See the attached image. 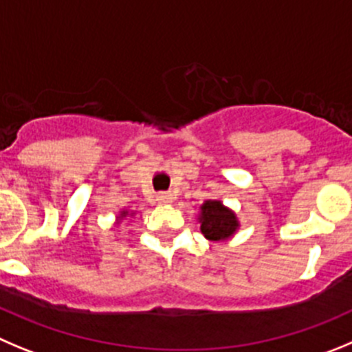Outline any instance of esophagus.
I'll list each match as a JSON object with an SVG mask.
<instances>
[{"label": "esophagus", "mask_w": 352, "mask_h": 352, "mask_svg": "<svg viewBox=\"0 0 352 352\" xmlns=\"http://www.w3.org/2000/svg\"><path fill=\"white\" fill-rule=\"evenodd\" d=\"M157 203H161V205H170V203L173 201V196L168 195V192H161V195L156 196Z\"/></svg>", "instance_id": "34e87169"}]
</instances>
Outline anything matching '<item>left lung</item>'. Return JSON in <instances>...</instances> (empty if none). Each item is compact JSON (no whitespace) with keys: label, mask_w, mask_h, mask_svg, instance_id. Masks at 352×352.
I'll use <instances>...</instances> for the list:
<instances>
[{"label":"left lung","mask_w":352,"mask_h":352,"mask_svg":"<svg viewBox=\"0 0 352 352\" xmlns=\"http://www.w3.org/2000/svg\"><path fill=\"white\" fill-rule=\"evenodd\" d=\"M199 210H201L198 217L199 224H201L199 229L210 241H224L238 231L239 222L236 213L222 205V201L219 199H206L199 206Z\"/></svg>","instance_id":"obj_1"}]
</instances>
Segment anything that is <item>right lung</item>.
Segmentation results:
<instances>
[{"instance_id":"1","label":"right lung","mask_w":352,"mask_h":352,"mask_svg":"<svg viewBox=\"0 0 352 352\" xmlns=\"http://www.w3.org/2000/svg\"><path fill=\"white\" fill-rule=\"evenodd\" d=\"M126 215H128V212H124V210H123V212L120 213V217H118V219H120V221H121V219H123V217H126Z\"/></svg>"}]
</instances>
